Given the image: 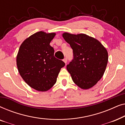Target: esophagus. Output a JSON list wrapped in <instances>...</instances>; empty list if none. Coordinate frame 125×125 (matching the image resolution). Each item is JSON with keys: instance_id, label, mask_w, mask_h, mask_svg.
Masks as SVG:
<instances>
[{"instance_id": "esophagus-1", "label": "esophagus", "mask_w": 125, "mask_h": 125, "mask_svg": "<svg viewBox=\"0 0 125 125\" xmlns=\"http://www.w3.org/2000/svg\"><path fill=\"white\" fill-rule=\"evenodd\" d=\"M63 61H64V62L65 63V64H66V62H67V58L65 57L64 60H63Z\"/></svg>"}]
</instances>
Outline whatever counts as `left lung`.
<instances>
[{
	"label": "left lung",
	"mask_w": 125,
	"mask_h": 125,
	"mask_svg": "<svg viewBox=\"0 0 125 125\" xmlns=\"http://www.w3.org/2000/svg\"><path fill=\"white\" fill-rule=\"evenodd\" d=\"M62 36L73 49V59L66 65L73 81L88 89L103 76L108 61L106 49L101 42L85 34L64 33Z\"/></svg>",
	"instance_id": "1"
}]
</instances>
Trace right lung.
Instances as JSON below:
<instances>
[{"label":"right lung","instance_id":"1","mask_svg":"<svg viewBox=\"0 0 125 125\" xmlns=\"http://www.w3.org/2000/svg\"><path fill=\"white\" fill-rule=\"evenodd\" d=\"M54 33L40 31L31 36L20 45L16 57L20 76L29 86L41 92L49 90L57 81L65 62L54 57L50 45Z\"/></svg>","mask_w":125,"mask_h":125}]
</instances>
